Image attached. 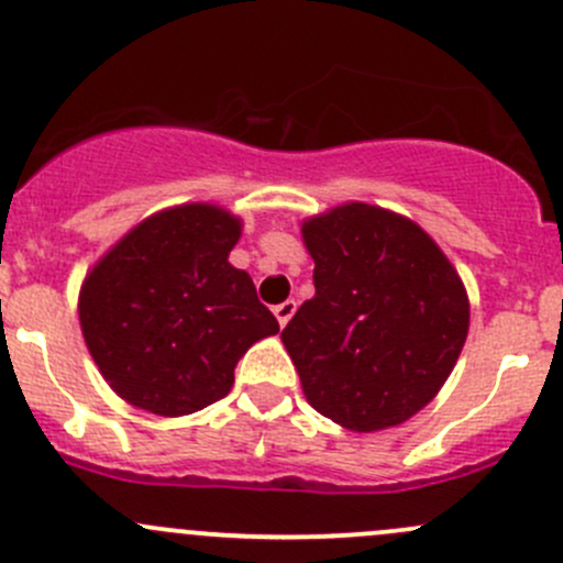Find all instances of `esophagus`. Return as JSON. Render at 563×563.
<instances>
[{
  "mask_svg": "<svg viewBox=\"0 0 563 563\" xmlns=\"http://www.w3.org/2000/svg\"><path fill=\"white\" fill-rule=\"evenodd\" d=\"M294 313H297V302H294V299H286V302L275 305V316H277V321H280V327H286L288 321H291Z\"/></svg>",
  "mask_w": 563,
  "mask_h": 563,
  "instance_id": "1",
  "label": "esophagus"
}]
</instances>
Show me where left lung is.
<instances>
[{
	"mask_svg": "<svg viewBox=\"0 0 563 563\" xmlns=\"http://www.w3.org/2000/svg\"><path fill=\"white\" fill-rule=\"evenodd\" d=\"M316 297L283 330L310 407L352 432L398 427L456 365L465 286L415 222L365 203L302 225Z\"/></svg>",
	"mask_w": 563,
	"mask_h": 563,
	"instance_id": "obj_1",
	"label": "left lung"
}]
</instances>
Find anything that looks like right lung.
<instances>
[{
  "instance_id": "right-lung-1",
  "label": "right lung",
  "mask_w": 563,
  "mask_h": 563,
  "mask_svg": "<svg viewBox=\"0 0 563 563\" xmlns=\"http://www.w3.org/2000/svg\"><path fill=\"white\" fill-rule=\"evenodd\" d=\"M239 220L189 203L120 239L79 294L85 343L120 398L154 415L198 412L228 396L255 341L280 330L253 277L228 264Z\"/></svg>"
}]
</instances>
